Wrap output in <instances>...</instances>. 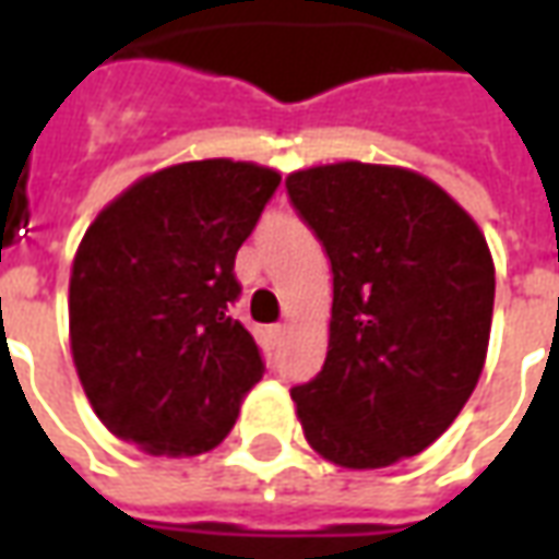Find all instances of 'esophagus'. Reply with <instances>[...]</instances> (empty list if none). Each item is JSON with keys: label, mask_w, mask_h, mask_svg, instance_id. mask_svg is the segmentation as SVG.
Here are the masks:
<instances>
[{"label": "esophagus", "mask_w": 559, "mask_h": 559, "mask_svg": "<svg viewBox=\"0 0 559 559\" xmlns=\"http://www.w3.org/2000/svg\"><path fill=\"white\" fill-rule=\"evenodd\" d=\"M284 332H287V326H284V323H275V326L269 329V338L281 341V338H284Z\"/></svg>", "instance_id": "esophagus-1"}]
</instances>
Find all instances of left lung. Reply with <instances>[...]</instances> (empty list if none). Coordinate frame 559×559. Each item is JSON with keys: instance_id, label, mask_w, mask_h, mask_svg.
<instances>
[{"instance_id": "left-lung-1", "label": "left lung", "mask_w": 559, "mask_h": 559, "mask_svg": "<svg viewBox=\"0 0 559 559\" xmlns=\"http://www.w3.org/2000/svg\"><path fill=\"white\" fill-rule=\"evenodd\" d=\"M332 263L329 350L290 389L308 443L341 467L419 455L479 383L493 260L464 209L404 167L344 160L287 176Z\"/></svg>"}]
</instances>
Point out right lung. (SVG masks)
I'll list each match as a JSON object with an SVG mask.
<instances>
[{"label":"right lung","instance_id":"add662e5","mask_svg":"<svg viewBox=\"0 0 559 559\" xmlns=\"http://www.w3.org/2000/svg\"><path fill=\"white\" fill-rule=\"evenodd\" d=\"M281 176L248 160L176 164L104 209L71 269V353L92 411L152 455H200L230 433L266 371L233 320L236 251Z\"/></svg>","mask_w":559,"mask_h":559}]
</instances>
